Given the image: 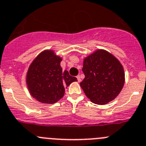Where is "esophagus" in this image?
I'll return each instance as SVG.
<instances>
[{
  "mask_svg": "<svg viewBox=\"0 0 146 146\" xmlns=\"http://www.w3.org/2000/svg\"><path fill=\"white\" fill-rule=\"evenodd\" d=\"M77 81H78V82H81V78H80V75L77 76Z\"/></svg>",
  "mask_w": 146,
  "mask_h": 146,
  "instance_id": "34e87169",
  "label": "esophagus"
}]
</instances>
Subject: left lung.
Instances as JSON below:
<instances>
[{"label": "left lung", "mask_w": 146, "mask_h": 146, "mask_svg": "<svg viewBox=\"0 0 146 146\" xmlns=\"http://www.w3.org/2000/svg\"><path fill=\"white\" fill-rule=\"evenodd\" d=\"M85 78L80 86L87 97L96 104L113 101L125 84V72L119 61L105 50H97L84 58Z\"/></svg>", "instance_id": "left-lung-1"}]
</instances>
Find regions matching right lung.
Listing matches in <instances>:
<instances>
[{"label": "right lung", "instance_id": "obj_1", "mask_svg": "<svg viewBox=\"0 0 146 146\" xmlns=\"http://www.w3.org/2000/svg\"><path fill=\"white\" fill-rule=\"evenodd\" d=\"M62 58L53 50L40 53L30 64L26 77L29 93L42 104H53L64 96L65 88L77 78L70 76L68 71H62Z\"/></svg>", "mask_w": 146, "mask_h": 146}]
</instances>
